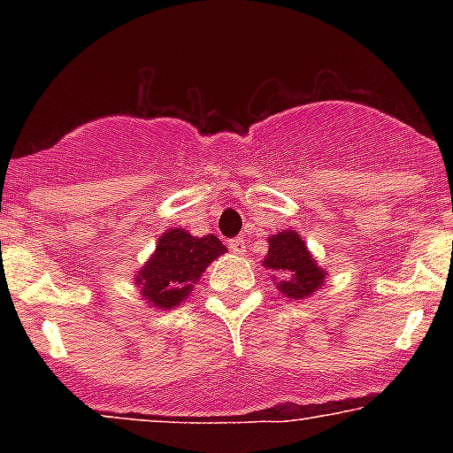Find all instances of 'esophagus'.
Instances as JSON below:
<instances>
[{
    "instance_id": "34e87169",
    "label": "esophagus",
    "mask_w": 453,
    "mask_h": 453,
    "mask_svg": "<svg viewBox=\"0 0 453 453\" xmlns=\"http://www.w3.org/2000/svg\"><path fill=\"white\" fill-rule=\"evenodd\" d=\"M230 250H232V254L243 256L245 254V241L241 239V236H236V239L230 241Z\"/></svg>"
}]
</instances>
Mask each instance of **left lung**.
<instances>
[{
	"instance_id": "8db88e82",
	"label": "left lung",
	"mask_w": 453,
	"mask_h": 453,
	"mask_svg": "<svg viewBox=\"0 0 453 453\" xmlns=\"http://www.w3.org/2000/svg\"><path fill=\"white\" fill-rule=\"evenodd\" d=\"M267 243L269 250L260 263L273 273V285L285 298L304 300L311 298L318 289H322L328 272L319 267V263L309 252L307 243L298 232H276V234L269 236Z\"/></svg>"
}]
</instances>
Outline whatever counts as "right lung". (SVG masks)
I'll list each match as a JSON object with an SVG mask.
<instances>
[{
    "mask_svg": "<svg viewBox=\"0 0 453 453\" xmlns=\"http://www.w3.org/2000/svg\"><path fill=\"white\" fill-rule=\"evenodd\" d=\"M223 254L226 245L214 234L193 236L181 227L162 232L153 254L134 273L140 298L159 311L181 307L208 265Z\"/></svg>",
    "mask_w": 453,
    "mask_h": 453,
    "instance_id": "add662e5",
    "label": "right lung"
}]
</instances>
